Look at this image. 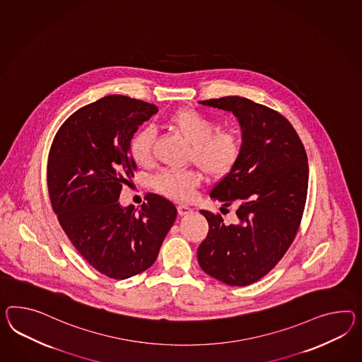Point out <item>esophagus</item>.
<instances>
[{
    "label": "esophagus",
    "mask_w": 362,
    "mask_h": 362,
    "mask_svg": "<svg viewBox=\"0 0 362 362\" xmlns=\"http://www.w3.org/2000/svg\"><path fill=\"white\" fill-rule=\"evenodd\" d=\"M177 210H178V215H181V216L187 215V214H190L193 211L190 207H187L185 204H178V206H177Z\"/></svg>",
    "instance_id": "esophagus-1"
}]
</instances>
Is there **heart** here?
Masks as SVG:
<instances>
[{
	"instance_id": "1",
	"label": "heart",
	"mask_w": 362,
	"mask_h": 362,
	"mask_svg": "<svg viewBox=\"0 0 362 362\" xmlns=\"http://www.w3.org/2000/svg\"><path fill=\"white\" fill-rule=\"evenodd\" d=\"M168 126L190 144L189 158L207 176H227L238 164L241 153V139L233 130H219V123L192 109L172 112ZM153 131L149 127L138 131L130 141L131 158L140 165L152 158ZM201 184V175L194 170H161L152 178V186L160 194L186 202Z\"/></svg>"
}]
</instances>
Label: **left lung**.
Wrapping results in <instances>:
<instances>
[{"mask_svg": "<svg viewBox=\"0 0 362 362\" xmlns=\"http://www.w3.org/2000/svg\"><path fill=\"white\" fill-rule=\"evenodd\" d=\"M231 112L241 127L238 164L210 197L236 204V223L201 210L209 233L198 247L204 273L230 286H247L277 265L297 235L308 187L307 155L297 131L279 112L238 95L199 101Z\"/></svg>", "mask_w": 362, "mask_h": 362, "instance_id": "1", "label": "left lung"}]
</instances>
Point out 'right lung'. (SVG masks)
I'll return each instance as SVG.
<instances>
[{
  "label": "right lung",
  "instance_id": "obj_1",
  "mask_svg": "<svg viewBox=\"0 0 362 362\" xmlns=\"http://www.w3.org/2000/svg\"><path fill=\"white\" fill-rule=\"evenodd\" d=\"M156 112L152 103L106 95L74 112L49 149L47 185L59 223L83 259L110 279L147 270L176 221V206L161 195H146L139 210L118 201L136 170L131 139Z\"/></svg>",
  "mask_w": 362,
  "mask_h": 362
}]
</instances>
